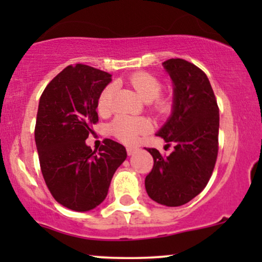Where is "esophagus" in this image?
I'll list each match as a JSON object with an SVG mask.
<instances>
[{
    "label": "esophagus",
    "instance_id": "1",
    "mask_svg": "<svg viewBox=\"0 0 262 262\" xmlns=\"http://www.w3.org/2000/svg\"><path fill=\"white\" fill-rule=\"evenodd\" d=\"M137 148H132V146H128L127 148V154L128 155H133V154H135V152H137Z\"/></svg>",
    "mask_w": 262,
    "mask_h": 262
}]
</instances>
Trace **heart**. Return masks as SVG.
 <instances>
[{
	"label": "heart",
	"instance_id": "b5f03b06",
	"mask_svg": "<svg viewBox=\"0 0 262 262\" xmlns=\"http://www.w3.org/2000/svg\"><path fill=\"white\" fill-rule=\"evenodd\" d=\"M128 83L137 91L140 98L145 102H151L152 110L158 114H167L172 108V101L170 97L160 96L162 83L158 77L145 71H138L129 76ZM114 86L108 85L102 90L98 96L97 108L101 113L107 112L112 103ZM111 133L117 139L125 144L135 143L140 135L146 134L150 130L148 119L140 117L118 116L111 123Z\"/></svg>",
	"mask_w": 262,
	"mask_h": 262
}]
</instances>
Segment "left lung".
I'll list each match as a JSON object with an SVG mask.
<instances>
[{"mask_svg": "<svg viewBox=\"0 0 262 262\" xmlns=\"http://www.w3.org/2000/svg\"><path fill=\"white\" fill-rule=\"evenodd\" d=\"M173 83L171 117L158 132L169 156L146 149L154 166L145 177L149 197L167 207H179L200 194L208 183L218 155L219 108L207 75L183 59L162 62Z\"/></svg>", "mask_w": 262, "mask_h": 262, "instance_id": "8db88e82", "label": "left lung"}]
</instances>
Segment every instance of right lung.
Listing matches in <instances>:
<instances>
[{"mask_svg": "<svg viewBox=\"0 0 262 262\" xmlns=\"http://www.w3.org/2000/svg\"><path fill=\"white\" fill-rule=\"evenodd\" d=\"M111 76L91 66L69 65L39 100L34 135L41 173L56 202L76 212L103 202L127 158L124 146L114 140L104 139L98 151L85 141L98 122V96Z\"/></svg>", "mask_w": 262, "mask_h": 262, "instance_id": "right-lung-1", "label": "right lung"}]
</instances>
